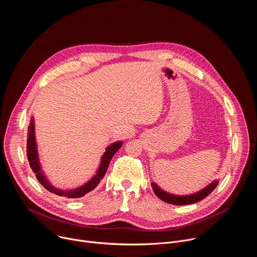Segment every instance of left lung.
<instances>
[{
  "mask_svg": "<svg viewBox=\"0 0 257 257\" xmlns=\"http://www.w3.org/2000/svg\"><path fill=\"white\" fill-rule=\"evenodd\" d=\"M217 184H218V180H213L203 189H201L195 193L187 194V195H176V194L169 193V192L163 190L155 182L152 183V187L154 189L155 194L161 200H163L167 203L174 204V205H186V204H192V203L198 202V201L202 200L203 198H205L208 194H210L213 191V189L217 186Z\"/></svg>",
  "mask_w": 257,
  "mask_h": 257,
  "instance_id": "1",
  "label": "left lung"
}]
</instances>
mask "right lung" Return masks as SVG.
Segmentation results:
<instances>
[{
  "label": "right lung",
  "mask_w": 257,
  "mask_h": 257,
  "mask_svg": "<svg viewBox=\"0 0 257 257\" xmlns=\"http://www.w3.org/2000/svg\"><path fill=\"white\" fill-rule=\"evenodd\" d=\"M123 145V141H115L114 143L109 144L107 148H105V152L100 158V163L99 166L96 170V173L89 181H87L85 184L82 186L76 187V188H72V189H59L54 187L50 180L48 179L47 175L42 169V165L40 162V156L38 152V143H36L35 139V128H34V118L32 117L28 126V138H27V159L30 165V168L35 174L36 179L39 180L41 184L50 192L55 193L60 196L68 197V198H79L84 196L86 193L90 192L93 190L98 184L100 180L104 177L106 170L108 168L109 163H111V160L113 159L114 155L121 149V146Z\"/></svg>",
  "instance_id": "right-lung-1"
}]
</instances>
